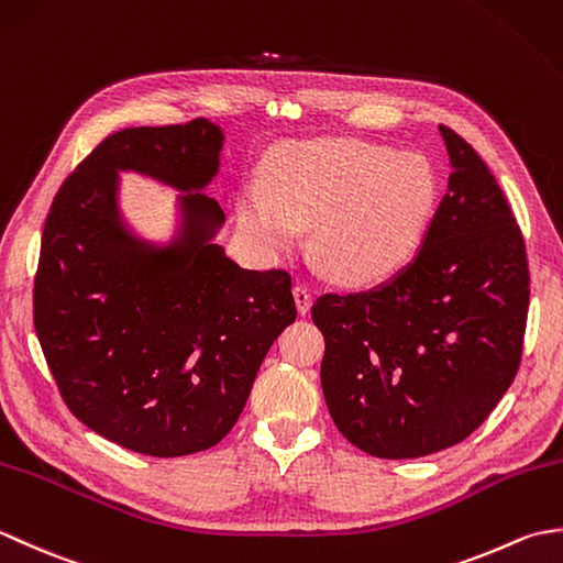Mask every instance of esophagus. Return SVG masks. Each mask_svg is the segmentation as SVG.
Wrapping results in <instances>:
<instances>
[{
	"label": "esophagus",
	"instance_id": "34e87169",
	"mask_svg": "<svg viewBox=\"0 0 563 563\" xmlns=\"http://www.w3.org/2000/svg\"><path fill=\"white\" fill-rule=\"evenodd\" d=\"M292 295H295L297 312H300V317H305L309 312V307H312V295H309V290L305 288V285H295Z\"/></svg>",
	"mask_w": 563,
	"mask_h": 563
}]
</instances>
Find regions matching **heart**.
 <instances>
[{"label":"heart","mask_w":563,"mask_h":563,"mask_svg":"<svg viewBox=\"0 0 563 563\" xmlns=\"http://www.w3.org/2000/svg\"><path fill=\"white\" fill-rule=\"evenodd\" d=\"M438 178L421 154L363 140L297 142L273 154L268 186L239 188L246 236L271 254L290 251L300 230L343 285L391 278L421 246L433 218Z\"/></svg>","instance_id":"1"}]
</instances>
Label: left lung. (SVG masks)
I'll return each mask as SVG.
<instances>
[{
	"mask_svg": "<svg viewBox=\"0 0 563 563\" xmlns=\"http://www.w3.org/2000/svg\"><path fill=\"white\" fill-rule=\"evenodd\" d=\"M448 194L416 258L375 290L321 295V389L355 448L411 460L457 445L516 379L530 305L520 227L470 142L440 125Z\"/></svg>",
	"mask_w": 563,
	"mask_h": 563,
	"instance_id": "obj_1",
	"label": "left lung"
}]
</instances>
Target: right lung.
Wrapping results in <instances>:
<instances>
[{"instance_id": "add662e5", "label": "right lung", "mask_w": 563, "mask_h": 563, "mask_svg": "<svg viewBox=\"0 0 563 563\" xmlns=\"http://www.w3.org/2000/svg\"><path fill=\"white\" fill-rule=\"evenodd\" d=\"M222 140L206 118L113 133L59 186L43 230L33 324L57 389L93 433L152 457L218 445L297 317L290 273L246 271L212 242L224 212L202 190ZM121 170L187 194L169 245L124 224Z\"/></svg>"}]
</instances>
